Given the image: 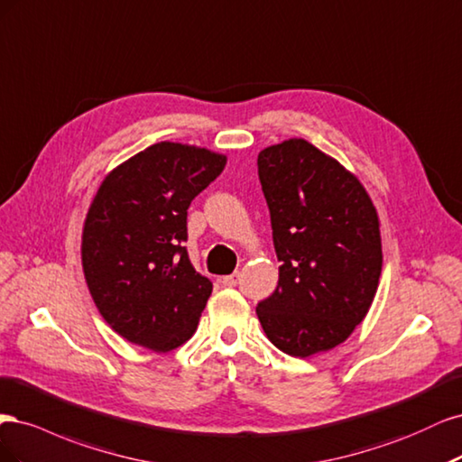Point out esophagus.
<instances>
[{
  "instance_id": "1",
  "label": "esophagus",
  "mask_w": 462,
  "mask_h": 462,
  "mask_svg": "<svg viewBox=\"0 0 462 462\" xmlns=\"http://www.w3.org/2000/svg\"><path fill=\"white\" fill-rule=\"evenodd\" d=\"M220 282H222V284H225V286H236L237 284V282H240V273H232V274H228V276H222L220 278Z\"/></svg>"
}]
</instances>
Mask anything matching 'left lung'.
Here are the masks:
<instances>
[{
	"label": "left lung",
	"instance_id": "1",
	"mask_svg": "<svg viewBox=\"0 0 462 462\" xmlns=\"http://www.w3.org/2000/svg\"><path fill=\"white\" fill-rule=\"evenodd\" d=\"M257 165L282 263L257 317L273 346L305 359L365 320L382 274L380 220L359 178L303 138L264 147Z\"/></svg>",
	"mask_w": 462,
	"mask_h": 462
}]
</instances>
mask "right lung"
<instances>
[{"label":"right lung","instance_id":"obj_1","mask_svg":"<svg viewBox=\"0 0 462 462\" xmlns=\"http://www.w3.org/2000/svg\"><path fill=\"white\" fill-rule=\"evenodd\" d=\"M226 155L159 142L115 167L82 228L88 290L111 328L132 344L167 353L193 336L213 291L186 247L191 199L225 171Z\"/></svg>","mask_w":462,"mask_h":462}]
</instances>
